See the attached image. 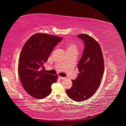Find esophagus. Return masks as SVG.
Here are the masks:
<instances>
[{
	"instance_id": "obj_1",
	"label": "esophagus",
	"mask_w": 126,
	"mask_h": 126,
	"mask_svg": "<svg viewBox=\"0 0 126 126\" xmlns=\"http://www.w3.org/2000/svg\"><path fill=\"white\" fill-rule=\"evenodd\" d=\"M58 78L59 79H65V77H61V76H59Z\"/></svg>"
}]
</instances>
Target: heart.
Returning <instances> with one entry per match:
<instances>
[{
    "label": "heart",
    "mask_w": 126,
    "mask_h": 126,
    "mask_svg": "<svg viewBox=\"0 0 126 126\" xmlns=\"http://www.w3.org/2000/svg\"><path fill=\"white\" fill-rule=\"evenodd\" d=\"M67 52H77V46L74 43H69L67 45Z\"/></svg>",
    "instance_id": "obj_1"
}]
</instances>
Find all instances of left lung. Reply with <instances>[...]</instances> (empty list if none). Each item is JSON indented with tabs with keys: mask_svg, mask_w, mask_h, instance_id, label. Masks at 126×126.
<instances>
[{
	"mask_svg": "<svg viewBox=\"0 0 126 126\" xmlns=\"http://www.w3.org/2000/svg\"><path fill=\"white\" fill-rule=\"evenodd\" d=\"M77 37L84 43L82 57L77 65L79 72L72 81V87L66 90L68 96L81 102L94 94L101 84L104 72V59L99 44L90 36L81 34Z\"/></svg>",
	"mask_w": 126,
	"mask_h": 126,
	"instance_id": "left-lung-1",
	"label": "left lung"
}]
</instances>
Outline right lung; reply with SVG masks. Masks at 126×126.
<instances>
[{"instance_id":"add662e5","label":"right lung","mask_w":126,"mask_h":126,"mask_svg":"<svg viewBox=\"0 0 126 126\" xmlns=\"http://www.w3.org/2000/svg\"><path fill=\"white\" fill-rule=\"evenodd\" d=\"M63 38L44 33H37L28 39L21 51L18 72L25 91L34 98H44L50 94L51 86L58 76L46 73L44 64L55 46Z\"/></svg>"}]
</instances>
